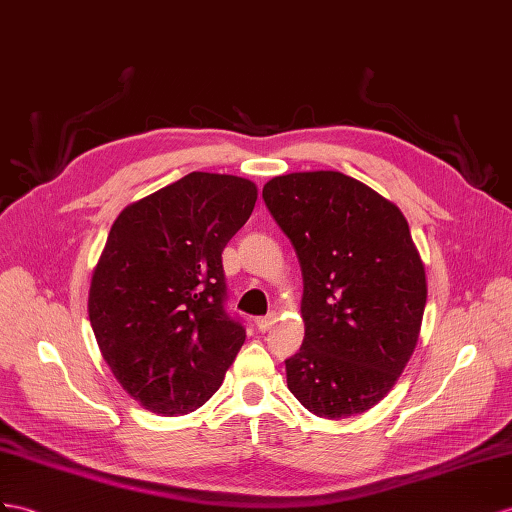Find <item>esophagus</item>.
Wrapping results in <instances>:
<instances>
[{
	"mask_svg": "<svg viewBox=\"0 0 512 512\" xmlns=\"http://www.w3.org/2000/svg\"><path fill=\"white\" fill-rule=\"evenodd\" d=\"M277 320H279V316H277V311H270L268 316H261V318H257L255 320V324H257V329L261 331V333H266V331H270L274 324H277Z\"/></svg>",
	"mask_w": 512,
	"mask_h": 512,
	"instance_id": "esophagus-1",
	"label": "esophagus"
}]
</instances>
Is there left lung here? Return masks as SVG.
Listing matches in <instances>:
<instances>
[{
  "label": "left lung",
  "instance_id": "left-lung-1",
  "mask_svg": "<svg viewBox=\"0 0 512 512\" xmlns=\"http://www.w3.org/2000/svg\"><path fill=\"white\" fill-rule=\"evenodd\" d=\"M261 196L303 270L305 342L285 359L287 387L318 417L372 409L409 363L426 307L409 225L335 170L274 177Z\"/></svg>",
  "mask_w": 512,
  "mask_h": 512
}]
</instances>
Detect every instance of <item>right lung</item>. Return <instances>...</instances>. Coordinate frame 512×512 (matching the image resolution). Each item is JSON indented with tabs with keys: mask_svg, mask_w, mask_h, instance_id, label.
Here are the masks:
<instances>
[{
	"mask_svg": "<svg viewBox=\"0 0 512 512\" xmlns=\"http://www.w3.org/2000/svg\"><path fill=\"white\" fill-rule=\"evenodd\" d=\"M255 201L248 179L190 173L114 220L88 316L116 381L144 409L192 413L225 381L246 329L227 311L222 251Z\"/></svg>",
	"mask_w": 512,
	"mask_h": 512,
	"instance_id": "add662e5",
	"label": "right lung"
}]
</instances>
